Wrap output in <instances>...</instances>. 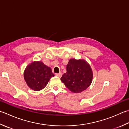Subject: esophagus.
Masks as SVG:
<instances>
[{"mask_svg":"<svg viewBox=\"0 0 129 129\" xmlns=\"http://www.w3.org/2000/svg\"><path fill=\"white\" fill-rule=\"evenodd\" d=\"M56 75L57 77H59V78H60L61 77V76H62V73H56V74H55Z\"/></svg>","mask_w":129,"mask_h":129,"instance_id":"1","label":"esophagus"}]
</instances>
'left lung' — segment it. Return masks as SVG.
Listing matches in <instances>:
<instances>
[{"label": "left lung", "instance_id": "1", "mask_svg": "<svg viewBox=\"0 0 129 129\" xmlns=\"http://www.w3.org/2000/svg\"><path fill=\"white\" fill-rule=\"evenodd\" d=\"M93 72L89 64L84 60L70 59L67 66V73L61 80L73 93H80L91 84Z\"/></svg>", "mask_w": 129, "mask_h": 129}]
</instances>
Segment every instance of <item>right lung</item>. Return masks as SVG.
<instances>
[{
  "mask_svg": "<svg viewBox=\"0 0 129 129\" xmlns=\"http://www.w3.org/2000/svg\"><path fill=\"white\" fill-rule=\"evenodd\" d=\"M53 77L54 74L51 68L40 61L27 65L24 72V78L28 86L36 91L44 89Z\"/></svg>",
  "mask_w": 129,
  "mask_h": 129,
  "instance_id": "1",
  "label": "right lung"
}]
</instances>
